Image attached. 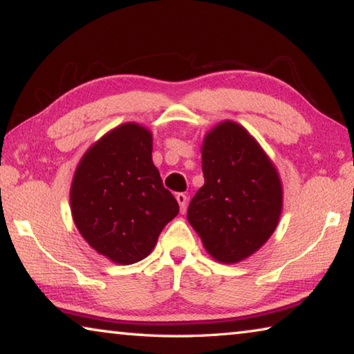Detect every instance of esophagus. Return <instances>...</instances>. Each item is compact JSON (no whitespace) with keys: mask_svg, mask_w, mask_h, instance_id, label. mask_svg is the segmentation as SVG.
Instances as JSON below:
<instances>
[{"mask_svg":"<svg viewBox=\"0 0 354 354\" xmlns=\"http://www.w3.org/2000/svg\"><path fill=\"white\" fill-rule=\"evenodd\" d=\"M176 200L179 203V209H181V212H185V207H187V195L176 194Z\"/></svg>","mask_w":354,"mask_h":354,"instance_id":"1","label":"esophagus"}]
</instances>
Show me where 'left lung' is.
I'll return each instance as SVG.
<instances>
[{"label":"left lung","instance_id":"obj_1","mask_svg":"<svg viewBox=\"0 0 354 354\" xmlns=\"http://www.w3.org/2000/svg\"><path fill=\"white\" fill-rule=\"evenodd\" d=\"M205 185L187 209V220L214 259L243 261L277 230L283 187L272 160L248 131L223 122L201 147Z\"/></svg>","mask_w":354,"mask_h":354}]
</instances>
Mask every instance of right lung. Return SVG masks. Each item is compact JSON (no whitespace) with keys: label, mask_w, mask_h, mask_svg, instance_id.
Instances as JSON below:
<instances>
[{"label":"right lung","mask_w":354,"mask_h":354,"mask_svg":"<svg viewBox=\"0 0 354 354\" xmlns=\"http://www.w3.org/2000/svg\"><path fill=\"white\" fill-rule=\"evenodd\" d=\"M151 151L147 128L120 124L87 149L71 183L77 231L95 251L122 266L151 253L160 231L179 212Z\"/></svg>","instance_id":"obj_1"}]
</instances>
